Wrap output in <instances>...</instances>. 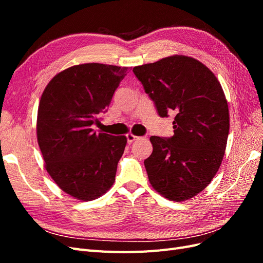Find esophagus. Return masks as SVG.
Returning <instances> with one entry per match:
<instances>
[{"label":"esophagus","instance_id":"obj_1","mask_svg":"<svg viewBox=\"0 0 263 263\" xmlns=\"http://www.w3.org/2000/svg\"><path fill=\"white\" fill-rule=\"evenodd\" d=\"M126 138H127V142H128V144H132L133 141L139 139L138 136H135V135H133V134H127L126 135Z\"/></svg>","mask_w":263,"mask_h":263}]
</instances>
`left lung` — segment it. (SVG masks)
I'll return each instance as SVG.
<instances>
[{
	"label": "left lung",
	"mask_w": 263,
	"mask_h": 263,
	"mask_svg": "<svg viewBox=\"0 0 263 263\" xmlns=\"http://www.w3.org/2000/svg\"><path fill=\"white\" fill-rule=\"evenodd\" d=\"M133 71L158 114L176 115L172 137H150L154 150L145 160L150 184L170 201H186L210 184L225 155L229 110L224 91L208 67L186 55Z\"/></svg>",
	"instance_id": "8db88e82"
}]
</instances>
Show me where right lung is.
<instances>
[{
  "instance_id": "right-lung-1",
  "label": "right lung",
  "mask_w": 263,
  "mask_h": 263,
  "mask_svg": "<svg viewBox=\"0 0 263 263\" xmlns=\"http://www.w3.org/2000/svg\"><path fill=\"white\" fill-rule=\"evenodd\" d=\"M129 68L83 63L55 74L43 92L37 114V140L47 172L62 191L92 201L115 182L127 138L97 133Z\"/></svg>"
}]
</instances>
